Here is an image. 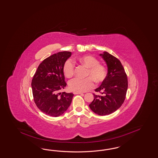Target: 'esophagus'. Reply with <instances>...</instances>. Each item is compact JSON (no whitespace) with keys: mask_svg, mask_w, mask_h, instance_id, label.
Masks as SVG:
<instances>
[{"mask_svg":"<svg viewBox=\"0 0 158 158\" xmlns=\"http://www.w3.org/2000/svg\"><path fill=\"white\" fill-rule=\"evenodd\" d=\"M74 94H83L82 92H73Z\"/></svg>","mask_w":158,"mask_h":158,"instance_id":"34e87169","label":"esophagus"}]
</instances>
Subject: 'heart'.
Segmentation results:
<instances>
[{"instance_id":"obj_1","label":"heart","mask_w":158,"mask_h":158,"mask_svg":"<svg viewBox=\"0 0 158 158\" xmlns=\"http://www.w3.org/2000/svg\"><path fill=\"white\" fill-rule=\"evenodd\" d=\"M83 65L88 68L86 73L87 77L81 79L75 77L69 82V87L71 90L77 92H83L92 89L95 85V82L101 83L104 81L107 76V70L103 65L100 64L96 58L92 55H83L77 58ZM75 64L74 62L68 59L63 65V72L67 77H71L75 72Z\"/></svg>"}]
</instances>
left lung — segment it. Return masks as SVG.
<instances>
[{"instance_id":"left-lung-1","label":"left lung","mask_w":158,"mask_h":158,"mask_svg":"<svg viewBox=\"0 0 158 158\" xmlns=\"http://www.w3.org/2000/svg\"><path fill=\"white\" fill-rule=\"evenodd\" d=\"M106 61L108 72L104 81L96 89L98 95L93 93L94 100L89 104L93 111L99 115L114 113L125 100L128 89V79L120 60L107 52L100 55Z\"/></svg>"}]
</instances>
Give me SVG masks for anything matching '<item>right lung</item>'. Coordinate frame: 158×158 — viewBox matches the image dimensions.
<instances>
[{
  "label": "right lung",
  "mask_w": 158,
  "mask_h": 158,
  "mask_svg": "<svg viewBox=\"0 0 158 158\" xmlns=\"http://www.w3.org/2000/svg\"><path fill=\"white\" fill-rule=\"evenodd\" d=\"M71 55L63 51L51 55L39 65L33 76V98L39 110L56 117L63 114L71 105L73 94L60 92L66 86L63 65Z\"/></svg>",
  "instance_id": "right-lung-1"
}]
</instances>
